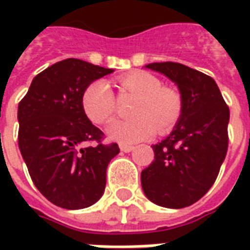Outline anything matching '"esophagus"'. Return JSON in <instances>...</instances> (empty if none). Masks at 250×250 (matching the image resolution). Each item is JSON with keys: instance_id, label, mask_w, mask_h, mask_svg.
<instances>
[{"instance_id": "34e87169", "label": "esophagus", "mask_w": 250, "mask_h": 250, "mask_svg": "<svg viewBox=\"0 0 250 250\" xmlns=\"http://www.w3.org/2000/svg\"><path fill=\"white\" fill-rule=\"evenodd\" d=\"M119 147L123 152H130L134 150V146H131V145H120Z\"/></svg>"}]
</instances>
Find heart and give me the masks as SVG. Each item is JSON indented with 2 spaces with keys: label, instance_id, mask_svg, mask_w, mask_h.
I'll return each instance as SVG.
<instances>
[{
  "label": "heart",
  "instance_id": "b5f03b06",
  "mask_svg": "<svg viewBox=\"0 0 250 250\" xmlns=\"http://www.w3.org/2000/svg\"><path fill=\"white\" fill-rule=\"evenodd\" d=\"M155 75L146 71L131 72L116 80L120 93L135 95L130 107V119L116 120L109 125L108 135L122 143H134L167 132L178 122L184 109V99L177 88L161 85ZM82 107L95 125H107L116 112V99L103 80L91 83L82 96Z\"/></svg>",
  "mask_w": 250,
  "mask_h": 250
}]
</instances>
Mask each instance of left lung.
I'll use <instances>...</instances> for the list:
<instances>
[{
    "instance_id": "obj_1",
    "label": "left lung",
    "mask_w": 250,
    "mask_h": 250,
    "mask_svg": "<svg viewBox=\"0 0 250 250\" xmlns=\"http://www.w3.org/2000/svg\"><path fill=\"white\" fill-rule=\"evenodd\" d=\"M146 68L178 85L184 109L171 134L152 146L154 161L142 171V188L155 205L182 209L202 198L220 173L229 143V107L202 72L173 62Z\"/></svg>"
}]
</instances>
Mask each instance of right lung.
Returning a JSON list of instances; mask_svg holds the SVG:
<instances>
[{"mask_svg": "<svg viewBox=\"0 0 250 250\" xmlns=\"http://www.w3.org/2000/svg\"><path fill=\"white\" fill-rule=\"evenodd\" d=\"M112 69L66 59L40 72L19 104V147L33 184L62 209H84L103 195L116 143L103 145L104 134L82 107L85 88ZM96 141V146L85 143Z\"/></svg>", "mask_w": 250, "mask_h": 250, "instance_id": "obj_1", "label": "right lung"}]
</instances>
